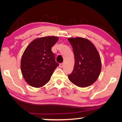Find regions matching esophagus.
Instances as JSON below:
<instances>
[{"mask_svg": "<svg viewBox=\"0 0 122 122\" xmlns=\"http://www.w3.org/2000/svg\"><path fill=\"white\" fill-rule=\"evenodd\" d=\"M63 66H64V65H63V63H61V64H59V67L60 68H63Z\"/></svg>", "mask_w": 122, "mask_h": 122, "instance_id": "34e87169", "label": "esophagus"}]
</instances>
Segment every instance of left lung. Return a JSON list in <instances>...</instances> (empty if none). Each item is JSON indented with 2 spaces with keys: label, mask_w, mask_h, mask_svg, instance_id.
<instances>
[{
  "label": "left lung",
  "mask_w": 122,
  "mask_h": 122,
  "mask_svg": "<svg viewBox=\"0 0 122 122\" xmlns=\"http://www.w3.org/2000/svg\"><path fill=\"white\" fill-rule=\"evenodd\" d=\"M72 46L75 64L68 76L69 81L79 87L85 88L93 84L99 77L102 68L101 57L94 45L86 38L68 39Z\"/></svg>",
  "instance_id": "obj_1"
}]
</instances>
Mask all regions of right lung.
<instances>
[{"instance_id": "obj_1", "label": "right lung", "mask_w": 122, "mask_h": 122, "mask_svg": "<svg viewBox=\"0 0 122 122\" xmlns=\"http://www.w3.org/2000/svg\"><path fill=\"white\" fill-rule=\"evenodd\" d=\"M58 41V38L55 36L36 38L26 48L20 68L23 78L30 86L40 88L46 85L59 66L51 50Z\"/></svg>"}]
</instances>
